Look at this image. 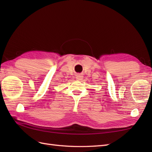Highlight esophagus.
Returning <instances> with one entry per match:
<instances>
[{"instance_id": "1", "label": "esophagus", "mask_w": 152, "mask_h": 152, "mask_svg": "<svg viewBox=\"0 0 152 152\" xmlns=\"http://www.w3.org/2000/svg\"><path fill=\"white\" fill-rule=\"evenodd\" d=\"M76 78V79H77V80H81L83 78V76H82V74H77Z\"/></svg>"}]
</instances>
